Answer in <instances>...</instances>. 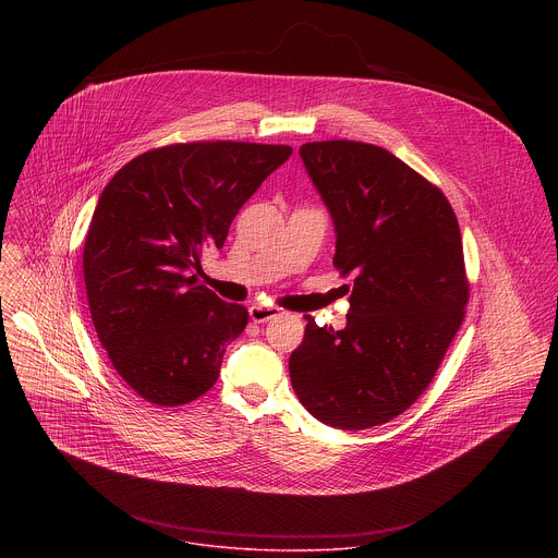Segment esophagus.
<instances>
[{"label":"esophagus","instance_id":"obj_1","mask_svg":"<svg viewBox=\"0 0 558 558\" xmlns=\"http://www.w3.org/2000/svg\"><path fill=\"white\" fill-rule=\"evenodd\" d=\"M281 314V310L279 307H262V305H253L251 310H248V316L253 322H268V319L277 318Z\"/></svg>","mask_w":558,"mask_h":558}]
</instances>
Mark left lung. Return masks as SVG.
I'll return each instance as SVG.
<instances>
[{
    "instance_id": "obj_1",
    "label": "left lung",
    "mask_w": 558,
    "mask_h": 558,
    "mask_svg": "<svg viewBox=\"0 0 558 558\" xmlns=\"http://www.w3.org/2000/svg\"><path fill=\"white\" fill-rule=\"evenodd\" d=\"M301 157L335 221L332 266L352 283L343 330L307 316L290 378L324 425L367 429L423 396L464 322L462 234L445 193L380 146L310 142Z\"/></svg>"
}]
</instances>
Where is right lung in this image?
<instances>
[{"mask_svg": "<svg viewBox=\"0 0 558 558\" xmlns=\"http://www.w3.org/2000/svg\"><path fill=\"white\" fill-rule=\"evenodd\" d=\"M290 155L248 142L171 144L129 160L102 189L83 244L87 305L140 398L182 405L217 383L248 312L202 286V253L223 246L242 204Z\"/></svg>", "mask_w": 558, "mask_h": 558, "instance_id": "right-lung-1", "label": "right lung"}]
</instances>
